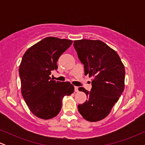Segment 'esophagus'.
<instances>
[{
	"mask_svg": "<svg viewBox=\"0 0 145 145\" xmlns=\"http://www.w3.org/2000/svg\"><path fill=\"white\" fill-rule=\"evenodd\" d=\"M74 89H75V92H78V86H75L74 87Z\"/></svg>",
	"mask_w": 145,
	"mask_h": 145,
	"instance_id": "obj_1",
	"label": "esophagus"
}]
</instances>
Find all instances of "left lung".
Here are the masks:
<instances>
[{
  "label": "left lung",
  "instance_id": "8db88e82",
  "mask_svg": "<svg viewBox=\"0 0 145 145\" xmlns=\"http://www.w3.org/2000/svg\"><path fill=\"white\" fill-rule=\"evenodd\" d=\"M78 58L84 64V75L93 77L92 89L83 87L87 100L78 106L80 114L86 121L104 119L119 100L125 88V67L119 54L100 40L81 39L74 41Z\"/></svg>",
  "mask_w": 145,
  "mask_h": 145
}]
</instances>
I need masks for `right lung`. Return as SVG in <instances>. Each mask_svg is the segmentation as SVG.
I'll return each instance as SVG.
<instances>
[{
	"label": "right lung",
	"mask_w": 145,
	"mask_h": 145,
	"mask_svg": "<svg viewBox=\"0 0 145 145\" xmlns=\"http://www.w3.org/2000/svg\"><path fill=\"white\" fill-rule=\"evenodd\" d=\"M73 41L48 37L24 53L19 67L21 93L31 112L37 117L50 119L59 114L63 98L74 93L69 82L51 79V71L57 69L60 56Z\"/></svg>",
	"instance_id": "add662e5"
}]
</instances>
